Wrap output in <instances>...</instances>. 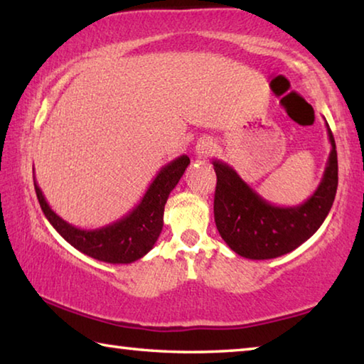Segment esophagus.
<instances>
[{"label": "esophagus", "instance_id": "1", "mask_svg": "<svg viewBox=\"0 0 364 364\" xmlns=\"http://www.w3.org/2000/svg\"><path fill=\"white\" fill-rule=\"evenodd\" d=\"M215 149H217V144H215L212 139H199L196 144V156L199 159H205L208 156H212Z\"/></svg>", "mask_w": 364, "mask_h": 364}]
</instances>
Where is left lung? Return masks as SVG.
Returning <instances> with one entry per match:
<instances>
[{
	"mask_svg": "<svg viewBox=\"0 0 364 364\" xmlns=\"http://www.w3.org/2000/svg\"><path fill=\"white\" fill-rule=\"evenodd\" d=\"M331 154L323 180L304 204L278 207L258 196L230 165L213 160L217 173L213 215L223 241L237 255L268 260L289 254L323 225L337 193V151L328 123Z\"/></svg>",
	"mask_w": 364,
	"mask_h": 364,
	"instance_id": "1",
	"label": "left lung"
}]
</instances>
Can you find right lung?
<instances>
[{
    "label": "right lung",
    "instance_id": "add662e5",
    "mask_svg": "<svg viewBox=\"0 0 364 364\" xmlns=\"http://www.w3.org/2000/svg\"><path fill=\"white\" fill-rule=\"evenodd\" d=\"M189 165L188 156H180L159 171L139 204L125 217L96 230H80L53 210L36 181L35 193L49 223L67 242L82 254L106 263H132L149 252L164 226V208L171 191ZM35 180V178H33Z\"/></svg>",
    "mask_w": 364,
    "mask_h": 364
}]
</instances>
